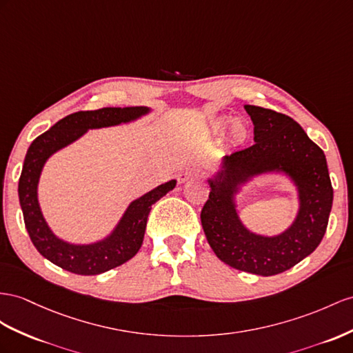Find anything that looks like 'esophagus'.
Masks as SVG:
<instances>
[{"mask_svg":"<svg viewBox=\"0 0 353 353\" xmlns=\"http://www.w3.org/2000/svg\"><path fill=\"white\" fill-rule=\"evenodd\" d=\"M194 176H198V171H195L192 168H186V170H183L182 173L177 176V179H179V182L182 183V182H186L189 177H194Z\"/></svg>","mask_w":353,"mask_h":353,"instance_id":"1","label":"esophagus"}]
</instances>
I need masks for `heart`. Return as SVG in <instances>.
<instances>
[{"instance_id": "heart-1", "label": "heart", "mask_w": 353, "mask_h": 353, "mask_svg": "<svg viewBox=\"0 0 353 353\" xmlns=\"http://www.w3.org/2000/svg\"><path fill=\"white\" fill-rule=\"evenodd\" d=\"M228 122H230L228 119H225V121L221 122V125H227ZM232 135H234V139H237V140L245 137V126H243L241 123H236V125H234V126H232Z\"/></svg>"}]
</instances>
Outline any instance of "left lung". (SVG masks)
<instances>
[{
	"label": "left lung",
	"mask_w": 353,
	"mask_h": 353,
	"mask_svg": "<svg viewBox=\"0 0 353 353\" xmlns=\"http://www.w3.org/2000/svg\"><path fill=\"white\" fill-rule=\"evenodd\" d=\"M255 143L225 157V170L212 180L201 225L222 263L258 276L292 268L319 246L328 227L332 186L323 150L292 117L259 105H245ZM283 169L301 189L302 207L293 227L279 238H261L239 223L230 203L233 185L268 169Z\"/></svg>",
	"instance_id": "1"
}]
</instances>
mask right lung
I'll list each match as a JSON object with an SVG mask.
<instances>
[{"mask_svg": "<svg viewBox=\"0 0 353 353\" xmlns=\"http://www.w3.org/2000/svg\"><path fill=\"white\" fill-rule=\"evenodd\" d=\"M146 112V107H104L98 110L76 112L58 121L31 143L26 152L17 191L23 222L32 245L50 263L70 273L95 276L125 264L141 248L152 205L176 186V180L161 185L132 201L112 236L90 246L67 245L53 236L40 212L37 183L43 164L52 153L79 139L86 130L128 122Z\"/></svg>", "mask_w": 353, "mask_h": 353, "instance_id": "right-lung-1", "label": "right lung"}]
</instances>
